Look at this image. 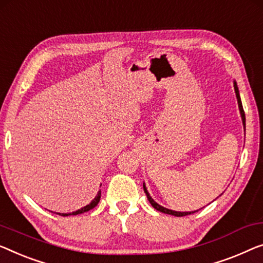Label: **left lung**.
<instances>
[{"label":"left lung","mask_w":263,"mask_h":263,"mask_svg":"<svg viewBox=\"0 0 263 263\" xmlns=\"http://www.w3.org/2000/svg\"><path fill=\"white\" fill-rule=\"evenodd\" d=\"M234 89H235V93H236V98H237V104H238V109H240V115H241V118H242V124H243V127H245V132H246V116H245V111H243V106H242V101H241V97H240V92H238V87H237V84L236 81H234ZM143 187H144V193L146 194V197L148 199V202L151 203V205L155 208L156 210L160 211V213H164V214H167V215H172V216H177V217H181V216H186V215H190V214H194L196 211L198 210H195V211H176V210H171V209H167V208H164L160 204H158L154 198L151 197L150 194H148V191L146 189V185H145V183H143Z\"/></svg>","instance_id":"8db88e82"}]
</instances>
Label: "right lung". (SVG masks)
<instances>
[{"mask_svg":"<svg viewBox=\"0 0 263 263\" xmlns=\"http://www.w3.org/2000/svg\"><path fill=\"white\" fill-rule=\"evenodd\" d=\"M100 196H101V191L99 190V191H98V194H97L96 197H94V198L92 199L89 204L82 206L81 209L77 210V211H73V213H62V214H61V213H58V215H61V216H69V215L84 214V213H86V211H89L91 209H93L94 206H97V204H98V203H99V201H100Z\"/></svg>","mask_w":263,"mask_h":263,"instance_id":"right-lung-1","label":"right lung"}]
</instances>
